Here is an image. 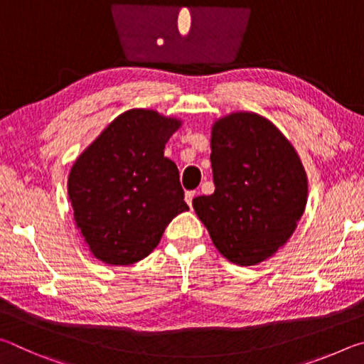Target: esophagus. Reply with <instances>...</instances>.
<instances>
[{"label": "esophagus", "instance_id": "obj_1", "mask_svg": "<svg viewBox=\"0 0 364 364\" xmlns=\"http://www.w3.org/2000/svg\"><path fill=\"white\" fill-rule=\"evenodd\" d=\"M196 196V191H186V194H184V200L188 202L189 207H193V199Z\"/></svg>", "mask_w": 364, "mask_h": 364}]
</instances>
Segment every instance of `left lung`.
<instances>
[{
	"label": "left lung",
	"instance_id": "8db88e82",
	"mask_svg": "<svg viewBox=\"0 0 364 364\" xmlns=\"http://www.w3.org/2000/svg\"><path fill=\"white\" fill-rule=\"evenodd\" d=\"M210 162L215 193L193 200L197 217L230 262L267 260L289 241L306 205L297 152L267 119L236 112L215 122Z\"/></svg>",
	"mask_w": 364,
	"mask_h": 364
}]
</instances>
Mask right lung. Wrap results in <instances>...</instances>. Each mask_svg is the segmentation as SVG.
Listing matches in <instances>:
<instances>
[{
  "mask_svg": "<svg viewBox=\"0 0 364 364\" xmlns=\"http://www.w3.org/2000/svg\"><path fill=\"white\" fill-rule=\"evenodd\" d=\"M181 122L132 109L110 123L69 175L73 218L97 260L115 267L143 260L165 228L189 210L175 162L164 149Z\"/></svg>",
  "mask_w": 364,
  "mask_h": 364,
  "instance_id": "obj_1",
  "label": "right lung"
}]
</instances>
